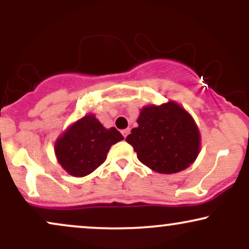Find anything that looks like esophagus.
<instances>
[{"label": "esophagus", "mask_w": 249, "mask_h": 249, "mask_svg": "<svg viewBox=\"0 0 249 249\" xmlns=\"http://www.w3.org/2000/svg\"><path fill=\"white\" fill-rule=\"evenodd\" d=\"M128 133H130V130H128V128H125V130H122V134L125 137V138H126Z\"/></svg>", "instance_id": "1"}]
</instances>
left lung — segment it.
<instances>
[{"label":"left lung","instance_id":"8db88e82","mask_svg":"<svg viewBox=\"0 0 249 249\" xmlns=\"http://www.w3.org/2000/svg\"><path fill=\"white\" fill-rule=\"evenodd\" d=\"M138 126L126 142L139 161L154 172L178 173L196 161L200 152V132L193 117L174 101L146 105L141 110Z\"/></svg>","mask_w":249,"mask_h":249}]
</instances>
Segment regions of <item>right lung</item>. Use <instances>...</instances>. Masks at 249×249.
Wrapping results in <instances>:
<instances>
[{
	"mask_svg": "<svg viewBox=\"0 0 249 249\" xmlns=\"http://www.w3.org/2000/svg\"><path fill=\"white\" fill-rule=\"evenodd\" d=\"M123 139L117 128H105L93 113H89L72 123L57 138V161L70 176L85 177L101 166L110 147Z\"/></svg>",
	"mask_w": 249,
	"mask_h": 249,
	"instance_id": "right-lung-1",
	"label": "right lung"
}]
</instances>
